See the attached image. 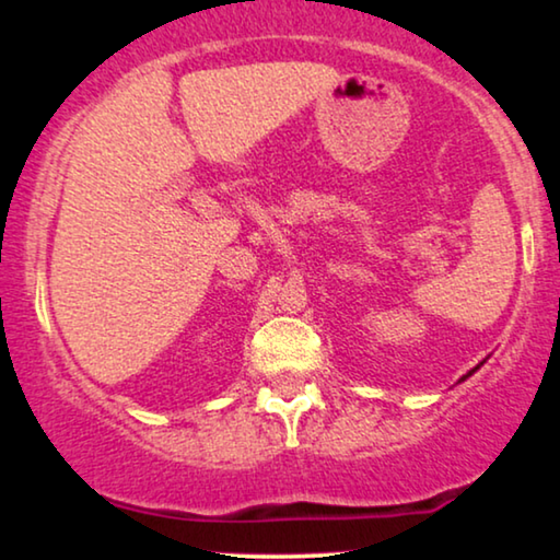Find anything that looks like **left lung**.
Here are the masks:
<instances>
[{
    "label": "left lung",
    "instance_id": "1",
    "mask_svg": "<svg viewBox=\"0 0 560 560\" xmlns=\"http://www.w3.org/2000/svg\"><path fill=\"white\" fill-rule=\"evenodd\" d=\"M481 364H485V362H481ZM481 364H477V366H474V370H471V372H469V374H466V377H471V374H474V372H477V370H479V366H481ZM466 377H462V380H466Z\"/></svg>",
    "mask_w": 560,
    "mask_h": 560
}]
</instances>
